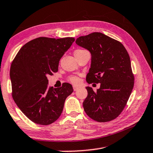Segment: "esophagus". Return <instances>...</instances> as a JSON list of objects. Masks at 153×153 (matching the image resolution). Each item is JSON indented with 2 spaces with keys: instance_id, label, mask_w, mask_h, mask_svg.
Returning <instances> with one entry per match:
<instances>
[{
  "instance_id": "esophagus-1",
  "label": "esophagus",
  "mask_w": 153,
  "mask_h": 153,
  "mask_svg": "<svg viewBox=\"0 0 153 153\" xmlns=\"http://www.w3.org/2000/svg\"><path fill=\"white\" fill-rule=\"evenodd\" d=\"M73 88H74V91H77V89L79 88V87H78V86H76V85H74L73 86Z\"/></svg>"
}]
</instances>
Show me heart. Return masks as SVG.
<instances>
[{
	"mask_svg": "<svg viewBox=\"0 0 153 153\" xmlns=\"http://www.w3.org/2000/svg\"><path fill=\"white\" fill-rule=\"evenodd\" d=\"M84 51H85V50L77 49V50H76V51H75L74 54L75 53H81V52ZM69 81L71 83H72V84H77L79 82V79L77 76H70L69 77Z\"/></svg>",
	"mask_w": 153,
	"mask_h": 153,
	"instance_id": "heart-1",
	"label": "heart"
}]
</instances>
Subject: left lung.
Listing matches in <instances>:
<instances>
[{
  "instance_id": "obj_1",
  "label": "left lung",
  "mask_w": 153,
  "mask_h": 153,
  "mask_svg": "<svg viewBox=\"0 0 153 153\" xmlns=\"http://www.w3.org/2000/svg\"><path fill=\"white\" fill-rule=\"evenodd\" d=\"M76 43L91 53L86 82L100 84L96 92L90 87L85 88V112L99 123L112 120L123 110L134 86L129 55L120 42L102 33L82 36Z\"/></svg>"
}]
</instances>
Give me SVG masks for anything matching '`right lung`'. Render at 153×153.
Listing matches in <instances>:
<instances>
[{
    "instance_id": "1",
    "label": "right lung",
    "mask_w": 153,
    "mask_h": 153,
    "mask_svg": "<svg viewBox=\"0 0 153 153\" xmlns=\"http://www.w3.org/2000/svg\"><path fill=\"white\" fill-rule=\"evenodd\" d=\"M73 37H39L22 47L11 63L10 78L14 101L29 120L49 125L62 114L65 99L73 92L68 83L49 87L48 76L58 71L61 58Z\"/></svg>"
}]
</instances>
